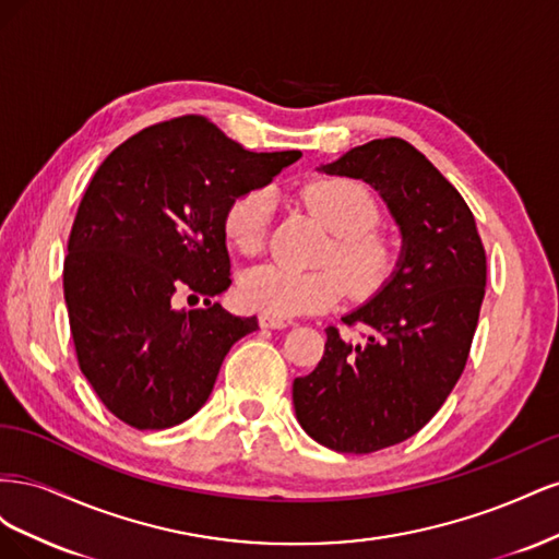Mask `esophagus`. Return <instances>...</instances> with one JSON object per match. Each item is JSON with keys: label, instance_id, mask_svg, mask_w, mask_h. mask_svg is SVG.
Instances as JSON below:
<instances>
[{"label": "esophagus", "instance_id": "34e87169", "mask_svg": "<svg viewBox=\"0 0 559 559\" xmlns=\"http://www.w3.org/2000/svg\"><path fill=\"white\" fill-rule=\"evenodd\" d=\"M259 324H261L263 329H286V326H289V319L275 317V314H261V317H259Z\"/></svg>", "mask_w": 559, "mask_h": 559}]
</instances>
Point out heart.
<instances>
[{
    "instance_id": "obj_1",
    "label": "heart",
    "mask_w": 559,
    "mask_h": 559,
    "mask_svg": "<svg viewBox=\"0 0 559 559\" xmlns=\"http://www.w3.org/2000/svg\"><path fill=\"white\" fill-rule=\"evenodd\" d=\"M300 200L333 235L324 270L298 273L284 265L251 267L240 280V296L249 308L275 317L324 312L343 298H368L380 292L394 273L392 242L373 228L380 205L364 181L347 177H317L300 189ZM273 195L251 189L230 200L224 214V235L242 257H257L267 238ZM336 270L333 271L332 267Z\"/></svg>"
}]
</instances>
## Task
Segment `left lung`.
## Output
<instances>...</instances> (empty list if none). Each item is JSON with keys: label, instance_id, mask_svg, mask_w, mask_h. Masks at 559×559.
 <instances>
[{"label": "left lung", "instance_id": "left-lung-1", "mask_svg": "<svg viewBox=\"0 0 559 559\" xmlns=\"http://www.w3.org/2000/svg\"><path fill=\"white\" fill-rule=\"evenodd\" d=\"M321 170L373 186L403 235L394 277L343 317L368 335L349 343L329 326L319 366L294 380L296 417L308 436L335 452L368 454L415 436L462 378L487 257L460 191L405 140H373Z\"/></svg>", "mask_w": 559, "mask_h": 559}]
</instances>
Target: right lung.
Returning <instances> with one entry per match:
<instances>
[{"label": "right lung", "instance_id": "obj_1", "mask_svg": "<svg viewBox=\"0 0 559 559\" xmlns=\"http://www.w3.org/2000/svg\"><path fill=\"white\" fill-rule=\"evenodd\" d=\"M298 158L253 154L186 114L97 167L67 242L64 300L81 373L126 425L158 431L195 415L233 343L259 329L212 302L230 286L224 214ZM181 293L206 308L177 311Z\"/></svg>", "mask_w": 559, "mask_h": 559}]
</instances>
